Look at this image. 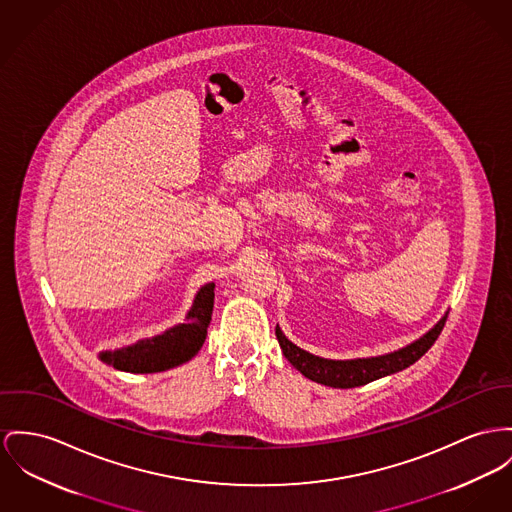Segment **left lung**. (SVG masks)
<instances>
[{
    "mask_svg": "<svg viewBox=\"0 0 512 512\" xmlns=\"http://www.w3.org/2000/svg\"><path fill=\"white\" fill-rule=\"evenodd\" d=\"M444 322H446V316H443L423 338L409 343L394 353L369 357V359H349V361L316 357L305 349L297 347L293 341L287 340L285 334L279 330V326H275V336L283 349L285 359L310 380L324 386H332V388H355V386L369 384L376 378L394 375L398 371L408 369L409 365H413L431 349V345L443 332Z\"/></svg>",
    "mask_w": 512,
    "mask_h": 512,
    "instance_id": "8db88e82",
    "label": "left lung"
}]
</instances>
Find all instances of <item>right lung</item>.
Masks as SVG:
<instances>
[{
  "instance_id": "obj_1",
  "label": "right lung",
  "mask_w": 512,
  "mask_h": 512,
  "mask_svg": "<svg viewBox=\"0 0 512 512\" xmlns=\"http://www.w3.org/2000/svg\"><path fill=\"white\" fill-rule=\"evenodd\" d=\"M213 289L215 283H207L198 291L184 324L172 326L159 336L136 341L134 345L103 351L99 353V359L118 371L137 375L169 371L172 367L190 361L200 351L207 336L215 299Z\"/></svg>"
}]
</instances>
